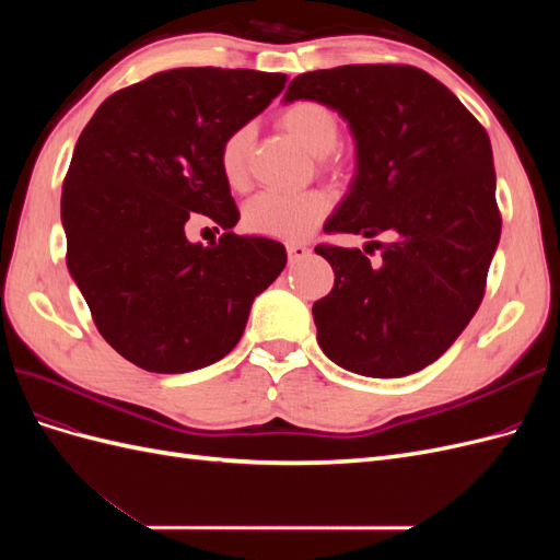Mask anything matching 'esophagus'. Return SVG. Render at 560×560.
I'll use <instances>...</instances> for the list:
<instances>
[{
	"instance_id": "esophagus-1",
	"label": "esophagus",
	"mask_w": 560,
	"mask_h": 560,
	"mask_svg": "<svg viewBox=\"0 0 560 560\" xmlns=\"http://www.w3.org/2000/svg\"><path fill=\"white\" fill-rule=\"evenodd\" d=\"M287 254H290V261L294 264V261L306 259L311 254V247L306 243H290V245H287Z\"/></svg>"
}]
</instances>
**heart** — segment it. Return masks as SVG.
<instances>
[{
  "instance_id": "1",
  "label": "heart",
  "mask_w": 560,
  "mask_h": 560,
  "mask_svg": "<svg viewBox=\"0 0 560 560\" xmlns=\"http://www.w3.org/2000/svg\"><path fill=\"white\" fill-rule=\"evenodd\" d=\"M278 121L308 154L317 159H327L341 138L338 116L315 100H299V103L284 107ZM249 140V128H238L219 149V165H222L224 179L233 189H245L247 184ZM327 212L329 196L322 191H261L245 206L243 222L249 233L280 241H299L308 235L327 217Z\"/></svg>"
}]
</instances>
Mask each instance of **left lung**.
Listing matches in <instances>:
<instances>
[{
    "mask_svg": "<svg viewBox=\"0 0 560 560\" xmlns=\"http://www.w3.org/2000/svg\"><path fill=\"white\" fill-rule=\"evenodd\" d=\"M338 112L358 171L327 233H389L381 264L317 245L334 268L313 303L317 343L352 374L401 378L453 346L483 299L500 243L488 132L444 83L409 65H343L299 74L282 103ZM366 245H378L371 241Z\"/></svg>",
    "mask_w": 560,
    "mask_h": 560,
    "instance_id": "left-lung-1",
    "label": "left lung"
}]
</instances>
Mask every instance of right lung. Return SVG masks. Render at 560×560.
<instances>
[{
	"mask_svg": "<svg viewBox=\"0 0 560 560\" xmlns=\"http://www.w3.org/2000/svg\"><path fill=\"white\" fill-rule=\"evenodd\" d=\"M284 83L179 67L109 95L83 128L60 200L67 268L97 331L135 366L186 374L219 362L282 273V243L231 231L241 212L219 149ZM196 218L223 231L219 244L188 241Z\"/></svg>",
	"mask_w": 560,
	"mask_h": 560,
	"instance_id": "obj_1",
	"label": "right lung"
}]
</instances>
